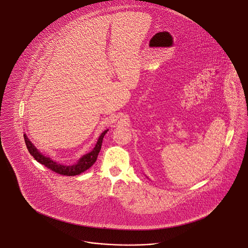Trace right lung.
<instances>
[{
  "instance_id": "1",
  "label": "right lung",
  "mask_w": 248,
  "mask_h": 248,
  "mask_svg": "<svg viewBox=\"0 0 248 248\" xmlns=\"http://www.w3.org/2000/svg\"><path fill=\"white\" fill-rule=\"evenodd\" d=\"M107 132H108V130H105L103 134L100 136L92 152L86 154L85 155H83L79 159L78 164L73 165V166H64V165L59 164V163L54 162L49 157H46V156H45V155L41 154L40 152H38V150L34 147V145L32 144V142L29 141V139L27 138L26 135H24V138H25L26 147H27L29 153L33 155V157L37 162L42 164L45 167L49 169L50 170L54 171V172L60 174V175H63V176H76V175H78V174L84 172L87 170H89L93 165L95 161L97 160L98 154L101 150L102 144H103V137Z\"/></svg>"
}]
</instances>
